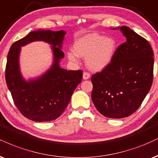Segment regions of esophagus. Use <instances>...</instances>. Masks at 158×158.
Masks as SVG:
<instances>
[{
  "label": "esophagus",
  "mask_w": 158,
  "mask_h": 158,
  "mask_svg": "<svg viewBox=\"0 0 158 158\" xmlns=\"http://www.w3.org/2000/svg\"><path fill=\"white\" fill-rule=\"evenodd\" d=\"M90 77V74L88 72L85 71L84 73H83V79H88Z\"/></svg>",
  "instance_id": "34e87169"
}]
</instances>
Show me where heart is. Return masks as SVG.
<instances>
[{
	"label": "heart",
	"mask_w": 158,
	"mask_h": 158,
	"mask_svg": "<svg viewBox=\"0 0 158 158\" xmlns=\"http://www.w3.org/2000/svg\"><path fill=\"white\" fill-rule=\"evenodd\" d=\"M115 41L97 34H90L80 38L74 44V52H68V56L72 62H77V55L87 58V64L90 69L98 71L105 67L111 60Z\"/></svg>",
	"instance_id": "heart-1"
}]
</instances>
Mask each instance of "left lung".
Masks as SVG:
<instances>
[{"instance_id": "obj_1", "label": "left lung", "mask_w": 158, "mask_h": 158, "mask_svg": "<svg viewBox=\"0 0 158 158\" xmlns=\"http://www.w3.org/2000/svg\"><path fill=\"white\" fill-rule=\"evenodd\" d=\"M120 29L126 42L118 47L102 71L91 77L95 107L111 118H122L135 113L153 81L154 53L149 42L127 26Z\"/></svg>"}]
</instances>
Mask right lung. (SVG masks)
Instances as JSON below:
<instances>
[{"instance_id": "add662e5", "label": "right lung", "mask_w": 158, "mask_h": 158, "mask_svg": "<svg viewBox=\"0 0 158 158\" xmlns=\"http://www.w3.org/2000/svg\"><path fill=\"white\" fill-rule=\"evenodd\" d=\"M64 35V31H31L15 42L9 49L5 70L7 87L20 113L31 121L43 122L60 117L82 80L81 70L67 71L59 65L60 60L64 57L60 48ZM35 40L47 41L53 45L55 63L40 78L26 83L19 70V53L20 47Z\"/></svg>"}]
</instances>
